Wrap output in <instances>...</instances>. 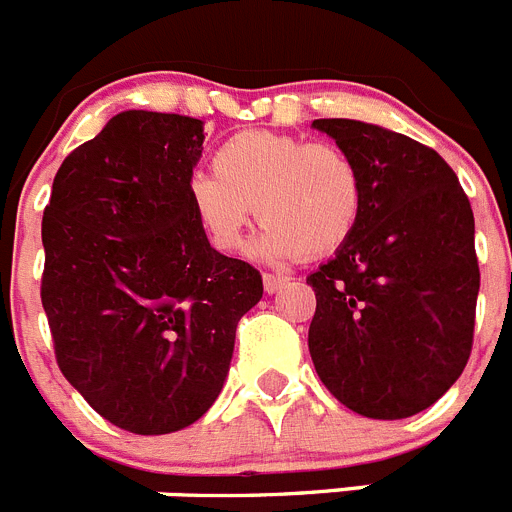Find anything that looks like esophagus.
<instances>
[{"label": "esophagus", "instance_id": "esophagus-1", "mask_svg": "<svg viewBox=\"0 0 512 512\" xmlns=\"http://www.w3.org/2000/svg\"><path fill=\"white\" fill-rule=\"evenodd\" d=\"M284 284H287V277H277V274H264V289L269 292V295L279 292Z\"/></svg>", "mask_w": 512, "mask_h": 512}]
</instances>
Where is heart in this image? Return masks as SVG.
<instances>
[{"label":"heart","mask_w":512,"mask_h":512,"mask_svg":"<svg viewBox=\"0 0 512 512\" xmlns=\"http://www.w3.org/2000/svg\"><path fill=\"white\" fill-rule=\"evenodd\" d=\"M187 202L217 251L241 248L253 205L266 223L256 251L266 259H323L351 241L364 212V179L354 158L300 135L243 130L194 174Z\"/></svg>","instance_id":"1"}]
</instances>
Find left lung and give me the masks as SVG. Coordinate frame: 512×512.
<instances>
[{
  "label": "left lung",
  "mask_w": 512,
  "mask_h": 512,
  "mask_svg": "<svg viewBox=\"0 0 512 512\" xmlns=\"http://www.w3.org/2000/svg\"><path fill=\"white\" fill-rule=\"evenodd\" d=\"M364 179L351 241L307 277L312 364L348 410L410 418L472 354L479 264L469 197L433 148L359 120H315Z\"/></svg>",
  "instance_id": "obj_1"
}]
</instances>
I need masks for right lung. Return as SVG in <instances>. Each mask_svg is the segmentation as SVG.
<instances>
[{
  "instance_id": "obj_1",
  "label": "right lung",
  "mask_w": 512,
  "mask_h": 512,
  "mask_svg": "<svg viewBox=\"0 0 512 512\" xmlns=\"http://www.w3.org/2000/svg\"><path fill=\"white\" fill-rule=\"evenodd\" d=\"M202 120L128 110L63 158L43 212L40 300L81 397L138 436L182 431L228 377L261 274L210 246L187 202Z\"/></svg>"
}]
</instances>
